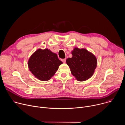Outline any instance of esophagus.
Wrapping results in <instances>:
<instances>
[{
	"label": "esophagus",
	"instance_id": "34e87169",
	"mask_svg": "<svg viewBox=\"0 0 125 125\" xmlns=\"http://www.w3.org/2000/svg\"><path fill=\"white\" fill-rule=\"evenodd\" d=\"M66 58L62 59H61V61H62L63 63H65V62H66Z\"/></svg>",
	"mask_w": 125,
	"mask_h": 125
}]
</instances>
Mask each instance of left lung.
<instances>
[{
    "label": "left lung",
    "instance_id": "left-lung-1",
    "mask_svg": "<svg viewBox=\"0 0 125 125\" xmlns=\"http://www.w3.org/2000/svg\"><path fill=\"white\" fill-rule=\"evenodd\" d=\"M72 57L66 60L72 74L79 81L90 79L96 68L97 60L95 56L86 49L75 48L72 51Z\"/></svg>",
    "mask_w": 125,
    "mask_h": 125
}]
</instances>
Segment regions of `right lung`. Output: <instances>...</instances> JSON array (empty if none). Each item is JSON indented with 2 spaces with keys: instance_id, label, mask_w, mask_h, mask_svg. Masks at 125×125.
I'll list each match as a JSON object with an SVG mask.
<instances>
[{
  "instance_id": "1",
  "label": "right lung",
  "mask_w": 125,
  "mask_h": 125,
  "mask_svg": "<svg viewBox=\"0 0 125 125\" xmlns=\"http://www.w3.org/2000/svg\"><path fill=\"white\" fill-rule=\"evenodd\" d=\"M63 63L56 53L49 49H39L31 55L28 61V67L31 73L42 81H48Z\"/></svg>"
}]
</instances>
